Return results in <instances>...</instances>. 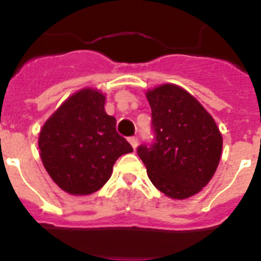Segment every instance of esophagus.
I'll list each match as a JSON object with an SVG mask.
<instances>
[{"label": "esophagus", "instance_id": "34e87169", "mask_svg": "<svg viewBox=\"0 0 261 261\" xmlns=\"http://www.w3.org/2000/svg\"><path fill=\"white\" fill-rule=\"evenodd\" d=\"M129 144L132 145V147H133V150H136V149H137V146H138V140H137V137H129Z\"/></svg>", "mask_w": 261, "mask_h": 261}]
</instances>
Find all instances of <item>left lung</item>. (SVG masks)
Listing matches in <instances>:
<instances>
[{"label": "left lung", "instance_id": "8db88e82", "mask_svg": "<svg viewBox=\"0 0 261 261\" xmlns=\"http://www.w3.org/2000/svg\"><path fill=\"white\" fill-rule=\"evenodd\" d=\"M155 142L141 145L138 156L147 176L166 196H195L211 181L222 153V135L216 121L183 87L165 84L147 90Z\"/></svg>", "mask_w": 261, "mask_h": 261}]
</instances>
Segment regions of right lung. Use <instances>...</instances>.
Instances as JSON below:
<instances>
[{
    "mask_svg": "<svg viewBox=\"0 0 261 261\" xmlns=\"http://www.w3.org/2000/svg\"><path fill=\"white\" fill-rule=\"evenodd\" d=\"M105 103V94L85 87L69 96L41 126V162L66 193L86 196L100 190L117 158L133 151L116 132V119L106 114Z\"/></svg>",
    "mask_w": 261,
    "mask_h": 261,
    "instance_id": "add662e5",
    "label": "right lung"
}]
</instances>
